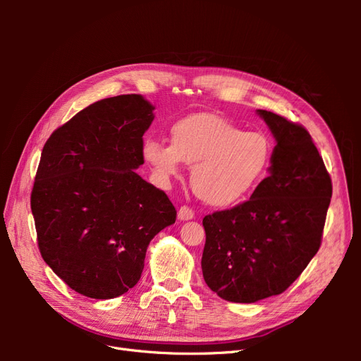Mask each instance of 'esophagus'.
<instances>
[{
	"instance_id": "34e87169",
	"label": "esophagus",
	"mask_w": 361,
	"mask_h": 361,
	"mask_svg": "<svg viewBox=\"0 0 361 361\" xmlns=\"http://www.w3.org/2000/svg\"><path fill=\"white\" fill-rule=\"evenodd\" d=\"M178 216H179V220H180V221L192 220V218H194V212H192L191 207H188V206H182L180 209L178 211Z\"/></svg>"
}]
</instances>
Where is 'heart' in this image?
<instances>
[{"instance_id":"obj_1","label":"heart","mask_w":361,"mask_h":361,"mask_svg":"<svg viewBox=\"0 0 361 361\" xmlns=\"http://www.w3.org/2000/svg\"><path fill=\"white\" fill-rule=\"evenodd\" d=\"M145 161L167 182L191 166L195 195L215 207H228L250 197L264 180L272 158L271 140L221 116L195 113L170 128V145L149 138L141 147Z\"/></svg>"}]
</instances>
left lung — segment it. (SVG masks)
Returning <instances> with one entry per match:
<instances>
[{"label": "left lung", "instance_id": "left-lung-1", "mask_svg": "<svg viewBox=\"0 0 361 361\" xmlns=\"http://www.w3.org/2000/svg\"><path fill=\"white\" fill-rule=\"evenodd\" d=\"M276 138L269 176L250 200L203 218L206 285L232 302L285 292L318 253L333 185L304 126L257 110Z\"/></svg>", "mask_w": 361, "mask_h": 361}]
</instances>
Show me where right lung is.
I'll return each mask as SVG.
<instances>
[{
	"label": "right lung",
	"instance_id": "add662e5",
	"mask_svg": "<svg viewBox=\"0 0 361 361\" xmlns=\"http://www.w3.org/2000/svg\"><path fill=\"white\" fill-rule=\"evenodd\" d=\"M154 105L141 94L97 101L43 146L31 212L43 260L84 297L134 288L149 243L176 221L167 194L138 176Z\"/></svg>",
	"mask_w": 361,
	"mask_h": 361
}]
</instances>
